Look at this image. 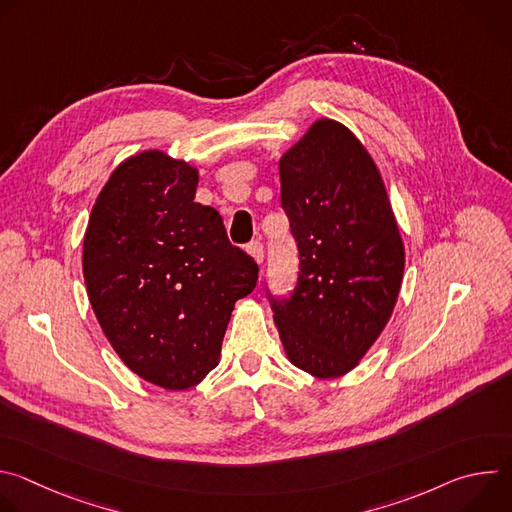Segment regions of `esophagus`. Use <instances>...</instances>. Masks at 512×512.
<instances>
[{"instance_id":"esophagus-1","label":"esophagus","mask_w":512,"mask_h":512,"mask_svg":"<svg viewBox=\"0 0 512 512\" xmlns=\"http://www.w3.org/2000/svg\"><path fill=\"white\" fill-rule=\"evenodd\" d=\"M247 253L261 265L263 263V245L259 243V241H251L249 245H247Z\"/></svg>"}]
</instances>
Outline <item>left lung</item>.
<instances>
[{"instance_id":"obj_1","label":"left lung","mask_w":512,"mask_h":512,"mask_svg":"<svg viewBox=\"0 0 512 512\" xmlns=\"http://www.w3.org/2000/svg\"><path fill=\"white\" fill-rule=\"evenodd\" d=\"M281 208L300 269L287 298H267L285 354L334 379L352 371L395 308L405 249L383 178L350 129L316 121L279 160Z\"/></svg>"}]
</instances>
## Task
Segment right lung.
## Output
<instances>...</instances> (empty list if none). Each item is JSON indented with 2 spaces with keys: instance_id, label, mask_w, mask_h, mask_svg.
<instances>
[{
  "instance_id": "obj_1",
  "label": "right lung",
  "mask_w": 512,
  "mask_h": 512,
  "mask_svg": "<svg viewBox=\"0 0 512 512\" xmlns=\"http://www.w3.org/2000/svg\"><path fill=\"white\" fill-rule=\"evenodd\" d=\"M198 170L164 152L127 158L101 190L85 233L93 312L127 367L168 391L218 364L235 302L259 267L214 208L194 202Z\"/></svg>"
}]
</instances>
